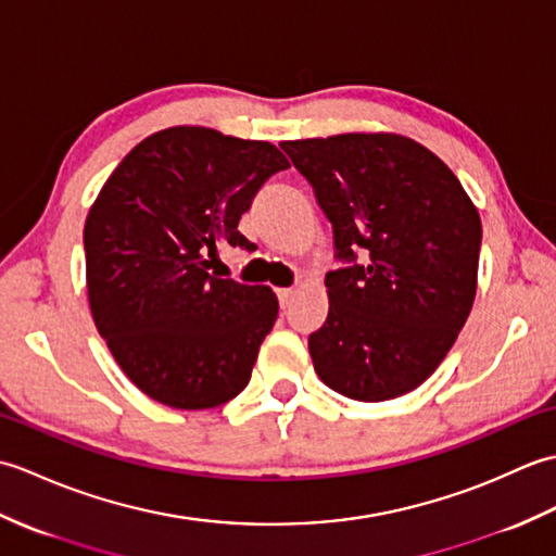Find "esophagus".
I'll use <instances>...</instances> for the list:
<instances>
[{
	"label": "esophagus",
	"mask_w": 556,
	"mask_h": 556,
	"mask_svg": "<svg viewBox=\"0 0 556 556\" xmlns=\"http://www.w3.org/2000/svg\"><path fill=\"white\" fill-rule=\"evenodd\" d=\"M277 296H279L281 308H289L293 303V296H296V289H277Z\"/></svg>",
	"instance_id": "esophagus-1"
}]
</instances>
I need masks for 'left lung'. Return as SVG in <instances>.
I'll return each instance as SVG.
<instances>
[{
	"label": "left lung",
	"instance_id": "obj_1",
	"mask_svg": "<svg viewBox=\"0 0 556 556\" xmlns=\"http://www.w3.org/2000/svg\"><path fill=\"white\" fill-rule=\"evenodd\" d=\"M315 188L341 260L329 271V315L308 339L313 368L334 392L387 401L440 368L478 289L482 224L456 174L401 134L285 140Z\"/></svg>",
	"mask_w": 556,
	"mask_h": 556
}]
</instances>
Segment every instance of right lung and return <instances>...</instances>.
<instances>
[{
  "instance_id": "obj_1",
  "label": "right lung",
  "mask_w": 556,
  "mask_h": 556,
  "mask_svg": "<svg viewBox=\"0 0 556 556\" xmlns=\"http://www.w3.org/2000/svg\"><path fill=\"white\" fill-rule=\"evenodd\" d=\"M289 160L267 140L172 126L140 140L104 181L83 229L92 320L140 392L181 410L239 396L277 320V293L210 271L253 243L239 219Z\"/></svg>"
}]
</instances>
